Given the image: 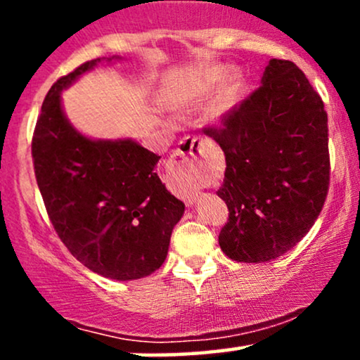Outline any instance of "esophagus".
Segmentation results:
<instances>
[{"instance_id": "34e87169", "label": "esophagus", "mask_w": 360, "mask_h": 360, "mask_svg": "<svg viewBox=\"0 0 360 360\" xmlns=\"http://www.w3.org/2000/svg\"><path fill=\"white\" fill-rule=\"evenodd\" d=\"M206 152L205 140L200 137H186L172 154V166L184 172L186 176V201L194 203L200 189V167L203 164Z\"/></svg>"}]
</instances>
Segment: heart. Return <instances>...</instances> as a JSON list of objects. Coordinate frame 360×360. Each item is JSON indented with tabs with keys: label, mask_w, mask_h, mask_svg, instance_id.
Listing matches in <instances>:
<instances>
[{
	"label": "heart",
	"mask_w": 360,
	"mask_h": 360,
	"mask_svg": "<svg viewBox=\"0 0 360 360\" xmlns=\"http://www.w3.org/2000/svg\"><path fill=\"white\" fill-rule=\"evenodd\" d=\"M247 81L240 69L214 64L198 69L189 79L176 91L174 106L181 110L201 108L209 98L212 100L206 106V122L221 125L235 113L245 96Z\"/></svg>",
	"instance_id": "heart-1"
}]
</instances>
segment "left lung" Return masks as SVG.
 Masks as SVG:
<instances>
[{
    "label": "left lung",
    "instance_id": "obj_1",
    "mask_svg": "<svg viewBox=\"0 0 360 360\" xmlns=\"http://www.w3.org/2000/svg\"><path fill=\"white\" fill-rule=\"evenodd\" d=\"M323 101L291 60L271 59L257 91L221 128L205 130L225 154L217 194L229 206L221 250L267 262L298 243L323 208L330 181Z\"/></svg>",
    "mask_w": 360,
    "mask_h": 360
}]
</instances>
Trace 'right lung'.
I'll return each instance as SVG.
<instances>
[{
    "label": "right lung",
    "instance_id": "add662e5",
    "mask_svg": "<svg viewBox=\"0 0 360 360\" xmlns=\"http://www.w3.org/2000/svg\"><path fill=\"white\" fill-rule=\"evenodd\" d=\"M103 57L60 77L37 120L32 157L53 229L69 252L103 278L150 276L167 257L184 203L157 176L160 157L131 139H91L65 117L60 93Z\"/></svg>",
    "mask_w": 360,
    "mask_h": 360
}]
</instances>
